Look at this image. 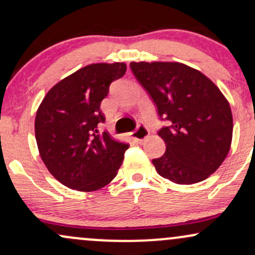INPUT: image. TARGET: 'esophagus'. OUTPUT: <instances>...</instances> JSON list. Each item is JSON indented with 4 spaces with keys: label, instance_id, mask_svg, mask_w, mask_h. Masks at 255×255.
Here are the masks:
<instances>
[{
    "label": "esophagus",
    "instance_id": "obj_1",
    "mask_svg": "<svg viewBox=\"0 0 255 255\" xmlns=\"http://www.w3.org/2000/svg\"><path fill=\"white\" fill-rule=\"evenodd\" d=\"M148 134H150V131H148L147 127H145V126H139L135 130L131 131L130 135L131 137L137 140V141H142V140H145L146 137L148 136Z\"/></svg>",
    "mask_w": 255,
    "mask_h": 255
}]
</instances>
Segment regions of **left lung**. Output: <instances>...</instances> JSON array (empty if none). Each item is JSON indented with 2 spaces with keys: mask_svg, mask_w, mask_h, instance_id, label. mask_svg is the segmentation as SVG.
<instances>
[{
  "mask_svg": "<svg viewBox=\"0 0 255 255\" xmlns=\"http://www.w3.org/2000/svg\"><path fill=\"white\" fill-rule=\"evenodd\" d=\"M131 72L168 121L158 135L165 153L152 160L158 174L177 184L206 180L224 162L233 140V114L212 80L180 62H130Z\"/></svg>",
  "mask_w": 255,
  "mask_h": 255,
  "instance_id": "8db88e82",
  "label": "left lung"
}]
</instances>
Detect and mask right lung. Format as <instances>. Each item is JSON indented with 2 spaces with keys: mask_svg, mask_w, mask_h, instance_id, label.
Returning a JSON list of instances; mask_svg holds the SVG:
<instances>
[{
  "mask_svg": "<svg viewBox=\"0 0 255 255\" xmlns=\"http://www.w3.org/2000/svg\"><path fill=\"white\" fill-rule=\"evenodd\" d=\"M127 71L125 62L92 63L52 86L34 121L38 151L58 182L80 192L103 188L115 178L129 147L108 131L99 108L109 86Z\"/></svg>",
  "mask_w": 255,
  "mask_h": 255,
  "instance_id": "right-lung-1",
  "label": "right lung"
}]
</instances>
